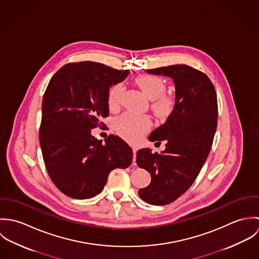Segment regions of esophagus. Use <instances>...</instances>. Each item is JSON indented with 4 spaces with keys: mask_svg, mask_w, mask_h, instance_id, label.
Wrapping results in <instances>:
<instances>
[{
    "mask_svg": "<svg viewBox=\"0 0 259 259\" xmlns=\"http://www.w3.org/2000/svg\"><path fill=\"white\" fill-rule=\"evenodd\" d=\"M133 152H134V157H133V164L136 165L137 162H136V155H137V148H133Z\"/></svg>",
    "mask_w": 259,
    "mask_h": 259,
    "instance_id": "obj_1",
    "label": "esophagus"
}]
</instances>
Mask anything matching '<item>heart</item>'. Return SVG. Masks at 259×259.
<instances>
[{"label": "heart", "instance_id": "b5f03b06", "mask_svg": "<svg viewBox=\"0 0 259 259\" xmlns=\"http://www.w3.org/2000/svg\"><path fill=\"white\" fill-rule=\"evenodd\" d=\"M136 82L148 99L152 100V110L156 115L166 116L171 112L174 102L169 97L164 95L166 89L160 77L154 75H140L137 77ZM122 92L123 87L121 83H116L111 88L109 92V106L112 110L119 106ZM114 126L122 138L132 143H136L148 132L150 127V119L147 115L127 111L115 119Z\"/></svg>", "mask_w": 259, "mask_h": 259}]
</instances>
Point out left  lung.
I'll list each match as a JSON object with an SVG mask.
<instances>
[{
  "label": "left lung",
  "mask_w": 259,
  "mask_h": 259,
  "mask_svg": "<svg viewBox=\"0 0 259 259\" xmlns=\"http://www.w3.org/2000/svg\"><path fill=\"white\" fill-rule=\"evenodd\" d=\"M175 82L176 102L165 122L148 140L165 141V149L137 152V163L150 174L151 182L139 190L140 197L153 205L168 204L191 186L206 160L218 125V99L206 74L186 65L148 70Z\"/></svg>",
  "instance_id": "left-lung-1"
}]
</instances>
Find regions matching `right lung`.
I'll return each mask as SVG.
<instances>
[{
    "mask_svg": "<svg viewBox=\"0 0 259 259\" xmlns=\"http://www.w3.org/2000/svg\"><path fill=\"white\" fill-rule=\"evenodd\" d=\"M128 71L95 62L68 64L51 78L41 104L39 145L48 174L66 195L85 199L99 194L114 168H126L133 149L111 135L105 144L92 136L109 115L110 88Z\"/></svg>",
    "mask_w": 259,
    "mask_h": 259,
    "instance_id": "obj_1",
    "label": "right lung"
}]
</instances>
